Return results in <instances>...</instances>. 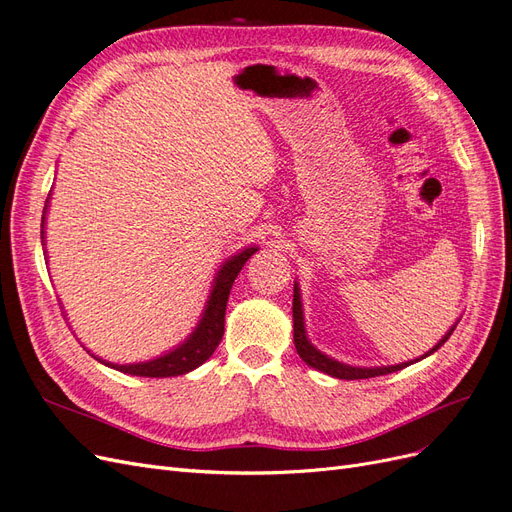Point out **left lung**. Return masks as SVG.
Instances as JSON below:
<instances>
[{
    "mask_svg": "<svg viewBox=\"0 0 512 512\" xmlns=\"http://www.w3.org/2000/svg\"><path fill=\"white\" fill-rule=\"evenodd\" d=\"M292 327H294V348H297L301 359L309 365L314 367L318 371H322V374L327 376H333V378H339V380H361V378H376V376H384V374H393V371H399L404 369L412 363H418L421 359H425V356L436 352L440 346H444V342L448 337L453 335L457 322L453 324L451 329H448L444 333V337L440 339V342L433 346L429 352H425L423 356H418V359L414 361H408V363H399V365H382V367H359V365H348V363H342L333 359V356L324 354L322 350H318L312 342H309L307 337V331H305V316H303V301H301V288L297 284V280H294V294H292Z\"/></svg>",
    "mask_w": 512,
    "mask_h": 512,
    "instance_id": "left-lung-1",
    "label": "left lung"
}]
</instances>
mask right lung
Segmentation results:
<instances>
[{"instance_id": "obj_1", "label": "right lung", "mask_w": 512, "mask_h": 512, "mask_svg": "<svg viewBox=\"0 0 512 512\" xmlns=\"http://www.w3.org/2000/svg\"><path fill=\"white\" fill-rule=\"evenodd\" d=\"M49 205H51V194H49V198H46L44 211H42V232H40L42 247L46 245V230L44 228H46V213H49ZM256 252H258V245H247V247H243V250H239L237 254H232L230 258H226L222 262L218 271H215L209 297H207L203 314H200V320L196 322L194 331L185 337L179 346L166 350L164 354L156 356V359L141 361V363H126V365L111 363V361L102 359V356H96L91 350H87V348L85 350L102 365L117 369V371H121V374H128V376L173 378V376L190 374L192 369L203 365L215 352V348H218V344L222 342L224 316H226V303H228L230 288H232V284H235L237 275L243 269L247 258ZM44 260L49 262V256H44Z\"/></svg>"}]
</instances>
